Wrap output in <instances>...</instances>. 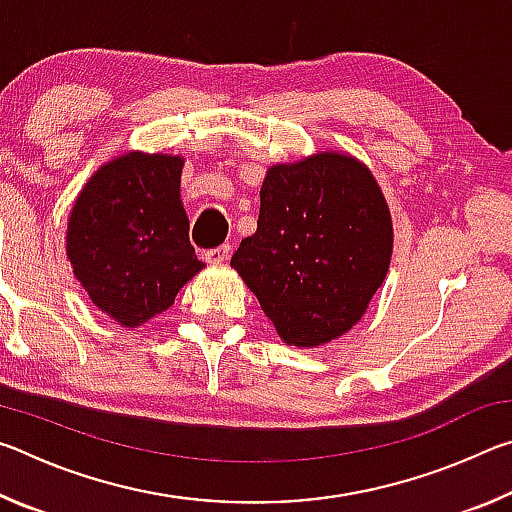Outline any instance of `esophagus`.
I'll list each match as a JSON object with an SVG mask.
<instances>
[{
	"mask_svg": "<svg viewBox=\"0 0 512 512\" xmlns=\"http://www.w3.org/2000/svg\"><path fill=\"white\" fill-rule=\"evenodd\" d=\"M205 259H207V262H212V264H225V262H228V259H230V246L223 244V246H219V248L207 250Z\"/></svg>",
	"mask_w": 512,
	"mask_h": 512,
	"instance_id": "1",
	"label": "esophagus"
}]
</instances>
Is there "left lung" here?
Wrapping results in <instances>:
<instances>
[{
	"label": "left lung",
	"mask_w": 512,
	"mask_h": 512,
	"mask_svg": "<svg viewBox=\"0 0 512 512\" xmlns=\"http://www.w3.org/2000/svg\"><path fill=\"white\" fill-rule=\"evenodd\" d=\"M393 257V219L361 160L320 151L268 167L255 235L230 266L287 345L339 339L366 314Z\"/></svg>",
	"instance_id": "obj_1"
}]
</instances>
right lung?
Masks as SVG:
<instances>
[{
	"label": "right lung",
	"mask_w": 512,
	"mask_h": 512,
	"mask_svg": "<svg viewBox=\"0 0 512 512\" xmlns=\"http://www.w3.org/2000/svg\"><path fill=\"white\" fill-rule=\"evenodd\" d=\"M185 158L128 151L92 173L67 219V259L94 307L121 327L162 314L205 264L180 201Z\"/></svg>",
	"instance_id": "1"
}]
</instances>
